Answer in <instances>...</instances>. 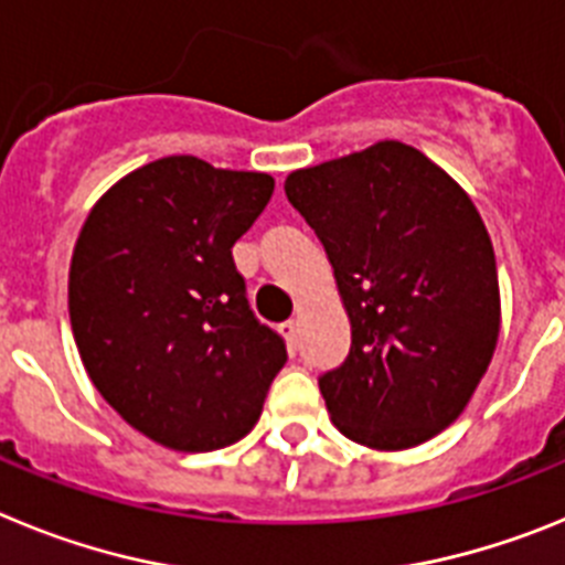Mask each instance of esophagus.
Listing matches in <instances>:
<instances>
[{"label": "esophagus", "mask_w": 565, "mask_h": 565, "mask_svg": "<svg viewBox=\"0 0 565 565\" xmlns=\"http://www.w3.org/2000/svg\"><path fill=\"white\" fill-rule=\"evenodd\" d=\"M279 331H282V337H286L288 348H291V351H297V348H299V328H297V322H294V319H288V322H282V326H279Z\"/></svg>", "instance_id": "34e87169"}]
</instances>
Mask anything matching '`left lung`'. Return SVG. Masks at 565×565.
I'll use <instances>...</instances> for the list:
<instances>
[{"label":"left lung","mask_w":565,"mask_h":565,"mask_svg":"<svg viewBox=\"0 0 565 565\" xmlns=\"http://www.w3.org/2000/svg\"><path fill=\"white\" fill-rule=\"evenodd\" d=\"M286 194L326 246L351 319V353L319 376L339 433L373 450L438 436L472 398L501 331L478 209L398 141L297 169Z\"/></svg>","instance_id":"1"}]
</instances>
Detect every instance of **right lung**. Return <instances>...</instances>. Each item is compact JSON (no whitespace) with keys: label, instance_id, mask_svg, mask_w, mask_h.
Wrapping results in <instances>:
<instances>
[{"label":"right lung","instance_id":"add662e5","mask_svg":"<svg viewBox=\"0 0 565 565\" xmlns=\"http://www.w3.org/2000/svg\"><path fill=\"white\" fill-rule=\"evenodd\" d=\"M271 192L266 172L172 154L115 183L76 239L70 326L84 367L124 422L169 450L239 441L288 359L232 257Z\"/></svg>","mask_w":565,"mask_h":565}]
</instances>
